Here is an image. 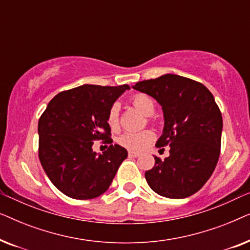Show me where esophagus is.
<instances>
[{"instance_id":"obj_1","label":"esophagus","mask_w":250,"mask_h":250,"mask_svg":"<svg viewBox=\"0 0 250 250\" xmlns=\"http://www.w3.org/2000/svg\"><path fill=\"white\" fill-rule=\"evenodd\" d=\"M128 156L129 157H133V158H135V157H139L140 156V153L139 152H135V151H131V150H129Z\"/></svg>"}]
</instances>
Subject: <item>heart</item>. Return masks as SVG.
<instances>
[{"label":"heart","instance_id":"obj_1","mask_svg":"<svg viewBox=\"0 0 250 250\" xmlns=\"http://www.w3.org/2000/svg\"><path fill=\"white\" fill-rule=\"evenodd\" d=\"M132 104L146 116H151L155 111V102L148 95L138 94L132 99ZM108 125L112 131L118 128V105L114 104L108 115ZM153 140V134L150 131L139 132H126L119 136L118 142L125 148L131 150H142L148 148Z\"/></svg>","mask_w":250,"mask_h":250}]
</instances>
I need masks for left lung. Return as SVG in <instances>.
Wrapping results in <instances>:
<instances>
[{"instance_id": "1", "label": "left lung", "mask_w": 250, "mask_h": 250, "mask_svg": "<svg viewBox=\"0 0 250 250\" xmlns=\"http://www.w3.org/2000/svg\"><path fill=\"white\" fill-rule=\"evenodd\" d=\"M133 88L162 105L164 128L157 146H170L167 158L155 156L146 182L163 197H190L211 176L220 157L223 121L213 94L199 82L174 74L139 82Z\"/></svg>"}]
</instances>
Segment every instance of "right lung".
<instances>
[{
	"label": "right lung",
	"mask_w": 250,
	"mask_h": 250,
	"mask_svg": "<svg viewBox=\"0 0 250 250\" xmlns=\"http://www.w3.org/2000/svg\"><path fill=\"white\" fill-rule=\"evenodd\" d=\"M128 85H82L57 94L39 121V158L53 186L74 199H93L109 189L127 150L111 145L109 111ZM95 139L108 143L93 151Z\"/></svg>",
	"instance_id": "right-lung-1"
}]
</instances>
